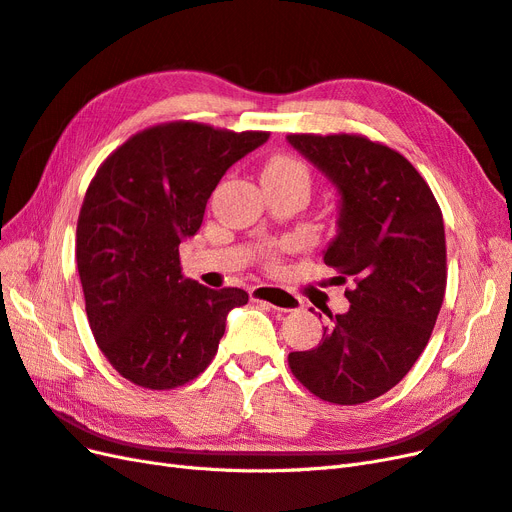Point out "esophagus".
I'll return each mask as SVG.
<instances>
[{
	"instance_id": "34e87169",
	"label": "esophagus",
	"mask_w": 512,
	"mask_h": 512,
	"mask_svg": "<svg viewBox=\"0 0 512 512\" xmlns=\"http://www.w3.org/2000/svg\"><path fill=\"white\" fill-rule=\"evenodd\" d=\"M250 297L252 301L267 303L273 309H284V312H294V309H299L303 303L294 292L277 286H254L250 290Z\"/></svg>"
}]
</instances>
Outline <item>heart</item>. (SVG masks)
<instances>
[{
	"label": "heart",
	"instance_id": "obj_1",
	"mask_svg": "<svg viewBox=\"0 0 512 512\" xmlns=\"http://www.w3.org/2000/svg\"><path fill=\"white\" fill-rule=\"evenodd\" d=\"M262 177L297 179V181L309 183L307 168H305L299 160H294V158H290V156H273V158L265 164V170H262ZM277 260H280V256H277V254H269L267 265H269L271 269H275V267H277Z\"/></svg>",
	"mask_w": 512,
	"mask_h": 512
}]
</instances>
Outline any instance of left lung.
I'll list each match as a JSON object with an SVG mask.
<instances>
[{"mask_svg": "<svg viewBox=\"0 0 512 512\" xmlns=\"http://www.w3.org/2000/svg\"><path fill=\"white\" fill-rule=\"evenodd\" d=\"M342 196L339 232L324 252L350 309L329 316L314 350L288 365L309 393L356 406L391 391L423 354L446 290L444 220L421 173L361 134H288Z\"/></svg>", "mask_w": 512, "mask_h": 512, "instance_id": "left-lung-1", "label": "left lung"}]
</instances>
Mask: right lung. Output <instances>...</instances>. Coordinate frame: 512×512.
I'll list each match as a JSON object with an SVG mask.
<instances>
[{"label": "right lung", "instance_id": "add662e5", "mask_svg": "<svg viewBox=\"0 0 512 512\" xmlns=\"http://www.w3.org/2000/svg\"><path fill=\"white\" fill-rule=\"evenodd\" d=\"M269 132L168 121L136 132L108 156L85 192L76 224L85 312L119 376L168 391L203 374L241 288L185 280L179 245L203 224L226 170Z\"/></svg>", "mask_w": 512, "mask_h": 512}]
</instances>
